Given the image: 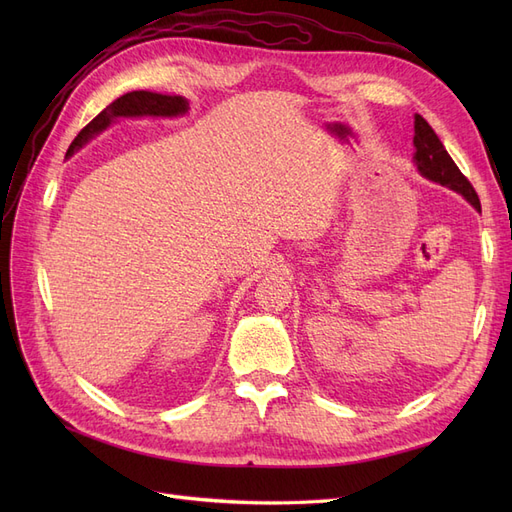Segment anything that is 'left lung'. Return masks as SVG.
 <instances>
[{"instance_id":"left-lung-1","label":"left lung","mask_w":512,"mask_h":512,"mask_svg":"<svg viewBox=\"0 0 512 512\" xmlns=\"http://www.w3.org/2000/svg\"><path fill=\"white\" fill-rule=\"evenodd\" d=\"M414 149L412 160L418 173L433 183H440L444 188L461 194L476 211L480 209V200L470 181L461 175V170L440 143L438 134L431 130L421 115H414Z\"/></svg>"}]
</instances>
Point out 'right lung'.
Segmentation results:
<instances>
[{
	"label": "right lung",
	"mask_w": 512,
	"mask_h": 512,
	"mask_svg": "<svg viewBox=\"0 0 512 512\" xmlns=\"http://www.w3.org/2000/svg\"><path fill=\"white\" fill-rule=\"evenodd\" d=\"M188 108L190 104L183 96L156 94V91H130V94L117 98L113 104H108L94 121H89L87 126L76 134L66 156L70 158L72 153L83 149L91 138H96L100 132H104L111 123H115L121 117H179L188 113Z\"/></svg>",
	"instance_id": "1"
}]
</instances>
